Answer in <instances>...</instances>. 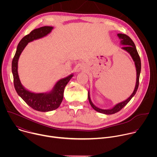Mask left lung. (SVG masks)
I'll use <instances>...</instances> for the list:
<instances>
[{
	"label": "left lung",
	"instance_id": "obj_1",
	"mask_svg": "<svg viewBox=\"0 0 157 157\" xmlns=\"http://www.w3.org/2000/svg\"><path fill=\"white\" fill-rule=\"evenodd\" d=\"M117 36L119 38V39H121V44H122V45L124 46L122 48V49L126 51L127 53H128L130 54L132 58L133 59V61H134V63H135L136 72H137L136 84L135 89H134L132 94L126 100L117 104L113 108L109 109H102L99 108L97 106H96L91 101V99L90 98V93H89V91H88V99H89V103H90L91 107L95 110L98 111V113L107 114V115L113 114H115V113H117V112L120 111L124 106H125L127 104V103L131 100V99L134 96V95L136 94V93L137 91L138 87H139V77H140V71H141L140 58V56L139 55L137 48L136 47V45H135V44H134L133 41L127 35L122 34V33H118Z\"/></svg>",
	"mask_w": 157,
	"mask_h": 157
}]
</instances>
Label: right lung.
<instances>
[{
	"instance_id": "1",
	"label": "right lung",
	"mask_w": 157,
	"mask_h": 157,
	"mask_svg": "<svg viewBox=\"0 0 157 157\" xmlns=\"http://www.w3.org/2000/svg\"><path fill=\"white\" fill-rule=\"evenodd\" d=\"M53 29V27H42L33 30L29 35L25 36L18 44L12 63L13 84L18 95L30 107L40 112L52 111L60 105L63 99L64 87L73 76V74L58 81L50 92L35 93L27 90L21 84L18 74V61L21 52L29 42L47 36Z\"/></svg>"
}]
</instances>
